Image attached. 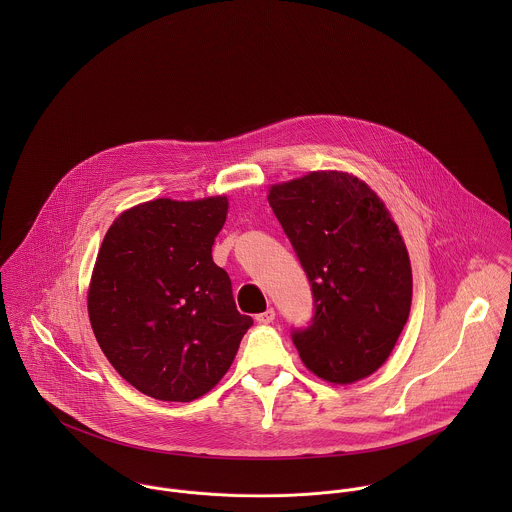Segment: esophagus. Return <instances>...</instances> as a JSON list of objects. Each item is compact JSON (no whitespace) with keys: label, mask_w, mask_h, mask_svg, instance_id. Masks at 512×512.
Wrapping results in <instances>:
<instances>
[{"label":"esophagus","mask_w":512,"mask_h":512,"mask_svg":"<svg viewBox=\"0 0 512 512\" xmlns=\"http://www.w3.org/2000/svg\"><path fill=\"white\" fill-rule=\"evenodd\" d=\"M274 319H276V311H274V309H266L264 313L256 315V321L262 323V325H268V323H272Z\"/></svg>","instance_id":"1"}]
</instances>
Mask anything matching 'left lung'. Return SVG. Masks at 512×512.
Segmentation results:
<instances>
[{
	"mask_svg": "<svg viewBox=\"0 0 512 512\" xmlns=\"http://www.w3.org/2000/svg\"><path fill=\"white\" fill-rule=\"evenodd\" d=\"M268 203L309 278L315 315L293 333L303 365L333 384L390 357L412 305V266L382 199L347 171L270 185Z\"/></svg>",
	"mask_w": 512,
	"mask_h": 512,
	"instance_id": "8db88e82",
	"label": "left lung"
}]
</instances>
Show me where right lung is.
Returning a JSON list of instances; mask_svg holds the SVG:
<instances>
[{"mask_svg": "<svg viewBox=\"0 0 512 512\" xmlns=\"http://www.w3.org/2000/svg\"><path fill=\"white\" fill-rule=\"evenodd\" d=\"M224 195L153 199L112 222L98 250L88 317L116 372L142 394L191 402L219 384L252 319L213 262Z\"/></svg>", "mask_w": 512, "mask_h": 512, "instance_id": "1", "label": "right lung"}]
</instances>
